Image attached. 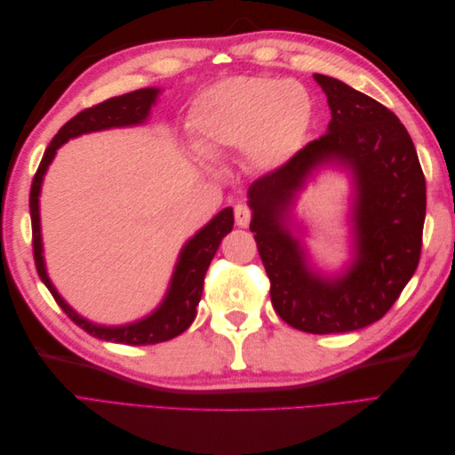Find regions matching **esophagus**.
<instances>
[{
    "label": "esophagus",
    "mask_w": 455,
    "mask_h": 455,
    "mask_svg": "<svg viewBox=\"0 0 455 455\" xmlns=\"http://www.w3.org/2000/svg\"><path fill=\"white\" fill-rule=\"evenodd\" d=\"M252 220V211L246 204H235V224L239 228H249Z\"/></svg>",
    "instance_id": "esophagus-1"
}]
</instances>
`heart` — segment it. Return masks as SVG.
<instances>
[{"label": "heart", "instance_id": "heart-1", "mask_svg": "<svg viewBox=\"0 0 455 455\" xmlns=\"http://www.w3.org/2000/svg\"><path fill=\"white\" fill-rule=\"evenodd\" d=\"M313 119V99L298 81L233 77L191 106L194 146L209 159L243 151L258 171H275L299 149Z\"/></svg>", "mask_w": 455, "mask_h": 455}]
</instances>
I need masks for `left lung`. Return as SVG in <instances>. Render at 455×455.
Listing matches in <instances>:
<instances>
[{
	"label": "left lung",
	"mask_w": 455,
	"mask_h": 455,
	"mask_svg": "<svg viewBox=\"0 0 455 455\" xmlns=\"http://www.w3.org/2000/svg\"><path fill=\"white\" fill-rule=\"evenodd\" d=\"M313 77L332 112L328 131L252 182L251 231L281 319L301 332L339 334L379 321L416 273L425 176L414 142L389 108L339 79ZM328 162L347 166L355 180V256L338 278L313 272L287 229L295 194L313 170Z\"/></svg>",
	"instance_id": "1"
}]
</instances>
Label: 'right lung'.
Returning a JSON list of instances; mask_svg holds the SVG:
<instances>
[{
    "label": "right lung",
    "instance_id": "right-lung-1",
    "mask_svg": "<svg viewBox=\"0 0 455 455\" xmlns=\"http://www.w3.org/2000/svg\"><path fill=\"white\" fill-rule=\"evenodd\" d=\"M159 89H139L121 96H114L92 108L84 109L76 117H72L66 125L54 134V139L47 146L44 159H41L37 172L32 180L30 189V216H32V246H34V259L39 279L49 288L54 301L62 307V311L70 319L84 328L87 334L106 341L123 343V346H149V343H161L182 334L189 328L197 315V306L203 294L204 273L209 269L211 261L218 251L220 243L233 229V209L220 211L209 224L191 237L178 258L174 267L172 281L169 292L161 301V306L142 321H136L125 326H102L94 324L84 316L77 315L60 294L54 291L52 283L47 277L45 261H44V244H41V229H39V191L41 182H44L45 171L51 164L57 149L70 139H76L79 134L104 131L112 127H129L140 125L149 116L151 106L156 104Z\"/></svg>",
    "mask_w": 455,
    "mask_h": 455
}]
</instances>
